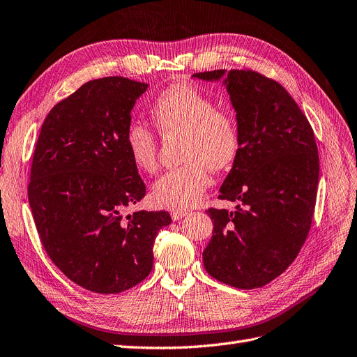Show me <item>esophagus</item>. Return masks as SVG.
Here are the masks:
<instances>
[{
    "label": "esophagus",
    "instance_id": "1",
    "mask_svg": "<svg viewBox=\"0 0 357 357\" xmlns=\"http://www.w3.org/2000/svg\"><path fill=\"white\" fill-rule=\"evenodd\" d=\"M188 214H189L188 211H173V213H171V218H173L174 221H178V220L186 217Z\"/></svg>",
    "mask_w": 357,
    "mask_h": 357
}]
</instances>
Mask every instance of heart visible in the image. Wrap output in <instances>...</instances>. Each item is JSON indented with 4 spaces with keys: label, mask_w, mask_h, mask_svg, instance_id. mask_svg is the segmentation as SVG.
Wrapping results in <instances>:
<instances>
[{
    "label": "heart",
    "mask_w": 357,
    "mask_h": 357,
    "mask_svg": "<svg viewBox=\"0 0 357 357\" xmlns=\"http://www.w3.org/2000/svg\"><path fill=\"white\" fill-rule=\"evenodd\" d=\"M151 115L164 136H183L181 167L159 177L153 199L168 210H188L198 204L211 183L210 168H229L241 151L236 119L217 109L210 96L189 84H174L155 100ZM128 156L139 169L153 173L158 167V142L143 122H132L126 132Z\"/></svg>",
    "instance_id": "1"
}]
</instances>
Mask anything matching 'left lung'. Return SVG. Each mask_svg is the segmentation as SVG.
Here are the masks:
<instances>
[{
  "instance_id": "obj_1",
  "label": "left lung",
  "mask_w": 357,
  "mask_h": 357,
  "mask_svg": "<svg viewBox=\"0 0 357 357\" xmlns=\"http://www.w3.org/2000/svg\"><path fill=\"white\" fill-rule=\"evenodd\" d=\"M223 79L241 131V151L220 188L235 211L210 208L213 236L202 258L226 285L264 287L296 260L312 226L319 181L313 130L289 93L254 70H211Z\"/></svg>"
}]
</instances>
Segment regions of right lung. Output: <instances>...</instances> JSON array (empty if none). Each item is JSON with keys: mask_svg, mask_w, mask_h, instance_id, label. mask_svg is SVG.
<instances>
[{"mask_svg": "<svg viewBox=\"0 0 357 357\" xmlns=\"http://www.w3.org/2000/svg\"><path fill=\"white\" fill-rule=\"evenodd\" d=\"M149 84L93 79L48 112L36 140L28 198L52 261L77 285L118 294L151 273L167 211L127 210L146 186L126 147L131 109Z\"/></svg>", "mask_w": 357, "mask_h": 357, "instance_id": "right-lung-1", "label": "right lung"}]
</instances>
